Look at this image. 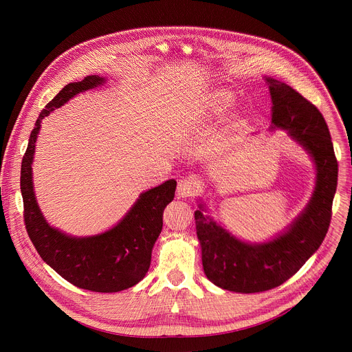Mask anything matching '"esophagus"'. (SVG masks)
<instances>
[{
  "mask_svg": "<svg viewBox=\"0 0 352 352\" xmlns=\"http://www.w3.org/2000/svg\"><path fill=\"white\" fill-rule=\"evenodd\" d=\"M197 190V182L195 178L192 177H182L178 181V186H177V195L179 197H190L196 193Z\"/></svg>",
  "mask_w": 352,
  "mask_h": 352,
  "instance_id": "esophagus-1",
  "label": "esophagus"
}]
</instances>
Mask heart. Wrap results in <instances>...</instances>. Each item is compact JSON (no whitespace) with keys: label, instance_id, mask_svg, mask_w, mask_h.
<instances>
[{"label":"heart","instance_id":"b5f03b06","mask_svg":"<svg viewBox=\"0 0 352 352\" xmlns=\"http://www.w3.org/2000/svg\"><path fill=\"white\" fill-rule=\"evenodd\" d=\"M219 100H220V102H223V103H226V98H224V97H220V98H219Z\"/></svg>","mask_w":352,"mask_h":352}]
</instances>
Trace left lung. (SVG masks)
Instances as JSON below:
<instances>
[{"mask_svg":"<svg viewBox=\"0 0 352 352\" xmlns=\"http://www.w3.org/2000/svg\"><path fill=\"white\" fill-rule=\"evenodd\" d=\"M272 96V128L287 129L312 155L316 186L305 212L276 239L252 245L236 239L202 213L195 212L196 234L202 246L204 270L220 288L234 292H262L292 277L323 242L337 188L338 164L322 113L291 86L266 78Z\"/></svg>","mask_w":352,"mask_h":352,"instance_id":"left-lung-1","label":"left lung"}]
</instances>
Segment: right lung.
<instances>
[{"mask_svg": "<svg viewBox=\"0 0 352 352\" xmlns=\"http://www.w3.org/2000/svg\"><path fill=\"white\" fill-rule=\"evenodd\" d=\"M104 82L97 75L68 83L41 110L22 159L21 192L28 235L41 259L71 284L94 292H118L138 284L148 270L152 249L163 228V213L174 199V179L143 192L128 214L104 234L75 238L50 227L37 206L32 162L40 122L75 94Z\"/></svg>", "mask_w": 352, "mask_h": 352, "instance_id": "1", "label": "right lung"}]
</instances>
